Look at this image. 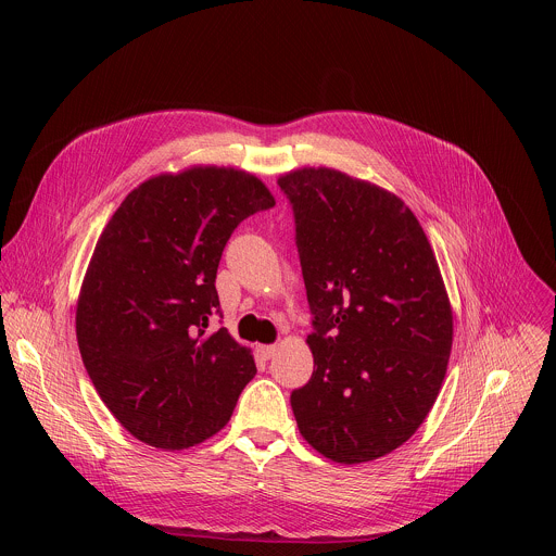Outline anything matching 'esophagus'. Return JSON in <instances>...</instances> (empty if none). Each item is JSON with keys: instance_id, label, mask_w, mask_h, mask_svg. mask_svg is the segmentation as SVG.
<instances>
[{"instance_id": "esophagus-1", "label": "esophagus", "mask_w": 556, "mask_h": 556, "mask_svg": "<svg viewBox=\"0 0 556 556\" xmlns=\"http://www.w3.org/2000/svg\"><path fill=\"white\" fill-rule=\"evenodd\" d=\"M257 352H260V356H264V358H273V356L277 354V345H260Z\"/></svg>"}]
</instances>
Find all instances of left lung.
<instances>
[{
  "mask_svg": "<svg viewBox=\"0 0 556 556\" xmlns=\"http://www.w3.org/2000/svg\"><path fill=\"white\" fill-rule=\"evenodd\" d=\"M292 204L312 312L314 371L290 405L312 448L341 464L382 457L431 412L453 312L427 235L405 202L337 169L277 180Z\"/></svg>",
  "mask_w": 556,
  "mask_h": 556,
  "instance_id": "1",
  "label": "left lung"
}]
</instances>
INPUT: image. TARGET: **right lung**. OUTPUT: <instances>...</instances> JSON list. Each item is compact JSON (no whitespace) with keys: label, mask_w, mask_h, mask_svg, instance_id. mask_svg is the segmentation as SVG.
Returning a JSON list of instances; mask_svg holds the SVG:
<instances>
[{"label":"right lung","mask_w":556,"mask_h":556,"mask_svg":"<svg viewBox=\"0 0 556 556\" xmlns=\"http://www.w3.org/2000/svg\"><path fill=\"white\" fill-rule=\"evenodd\" d=\"M275 206L237 169L191 167L136 187L103 228L76 305V341L101 401L140 442L180 451L215 435L257 374L226 328L222 251L249 215Z\"/></svg>","instance_id":"right-lung-1"}]
</instances>
